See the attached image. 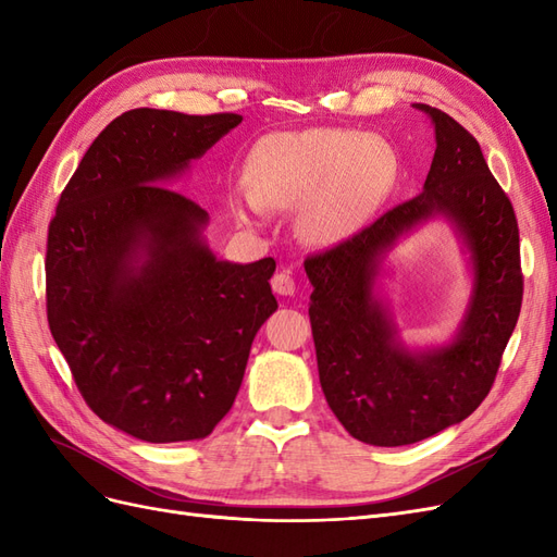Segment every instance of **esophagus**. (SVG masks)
I'll return each mask as SVG.
<instances>
[{"mask_svg":"<svg viewBox=\"0 0 557 557\" xmlns=\"http://www.w3.org/2000/svg\"><path fill=\"white\" fill-rule=\"evenodd\" d=\"M272 288L276 295H293L295 293V278L290 269H281L272 276Z\"/></svg>","mask_w":557,"mask_h":557,"instance_id":"esophagus-1","label":"esophagus"}]
</instances>
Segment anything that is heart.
<instances>
[{
	"label": "heart",
	"mask_w": 557,
	"mask_h": 557,
	"mask_svg": "<svg viewBox=\"0 0 557 557\" xmlns=\"http://www.w3.org/2000/svg\"><path fill=\"white\" fill-rule=\"evenodd\" d=\"M397 178L393 148L352 129L272 134L248 162L250 195L237 201L242 221L267 209L299 207V237L332 246L356 234Z\"/></svg>",
	"instance_id": "obj_1"
}]
</instances>
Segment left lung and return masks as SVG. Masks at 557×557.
<instances>
[{"instance_id":"obj_1","label":"left lung","mask_w":557,"mask_h":557,"mask_svg":"<svg viewBox=\"0 0 557 557\" xmlns=\"http://www.w3.org/2000/svg\"><path fill=\"white\" fill-rule=\"evenodd\" d=\"M436 134L425 188L372 225L305 260L320 385L346 432L372 446H407L460 423L491 393L518 323L522 269L511 199L479 141L428 104ZM442 212L462 232L475 264V295L450 347L411 354L371 295L377 260L398 236Z\"/></svg>"}]
</instances>
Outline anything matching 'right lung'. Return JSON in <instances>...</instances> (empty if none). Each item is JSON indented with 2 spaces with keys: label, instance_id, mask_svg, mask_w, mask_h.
Here are the masks:
<instances>
[{
  "label": "right lung",
  "instance_id": "add662e5",
  "mask_svg": "<svg viewBox=\"0 0 557 557\" xmlns=\"http://www.w3.org/2000/svg\"><path fill=\"white\" fill-rule=\"evenodd\" d=\"M239 123L125 111L83 156L48 225L50 334L88 407L141 442L211 434L278 307L276 262L218 260L201 242L207 211L160 185Z\"/></svg>",
  "mask_w": 557,
  "mask_h": 557
}]
</instances>
